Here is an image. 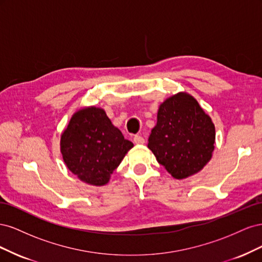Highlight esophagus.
Instances as JSON below:
<instances>
[{
	"label": "esophagus",
	"instance_id": "1",
	"mask_svg": "<svg viewBox=\"0 0 262 262\" xmlns=\"http://www.w3.org/2000/svg\"><path fill=\"white\" fill-rule=\"evenodd\" d=\"M133 142L136 144H144L145 143V139L142 136H134Z\"/></svg>",
	"mask_w": 262,
	"mask_h": 262
}]
</instances>
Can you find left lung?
<instances>
[{"label": "left lung", "instance_id": "left-lung-1", "mask_svg": "<svg viewBox=\"0 0 262 262\" xmlns=\"http://www.w3.org/2000/svg\"><path fill=\"white\" fill-rule=\"evenodd\" d=\"M214 143L211 118L192 96L179 93L160 106L147 146L173 178L184 179L208 164Z\"/></svg>", "mask_w": 262, "mask_h": 262}]
</instances>
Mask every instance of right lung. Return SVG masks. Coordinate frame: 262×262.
<instances>
[{
  "instance_id": "1",
  "label": "right lung",
  "mask_w": 262,
  "mask_h": 262,
  "mask_svg": "<svg viewBox=\"0 0 262 262\" xmlns=\"http://www.w3.org/2000/svg\"><path fill=\"white\" fill-rule=\"evenodd\" d=\"M68 168L84 182L106 185L133 143L110 121L104 110L89 107L73 115L61 137Z\"/></svg>"
}]
</instances>
